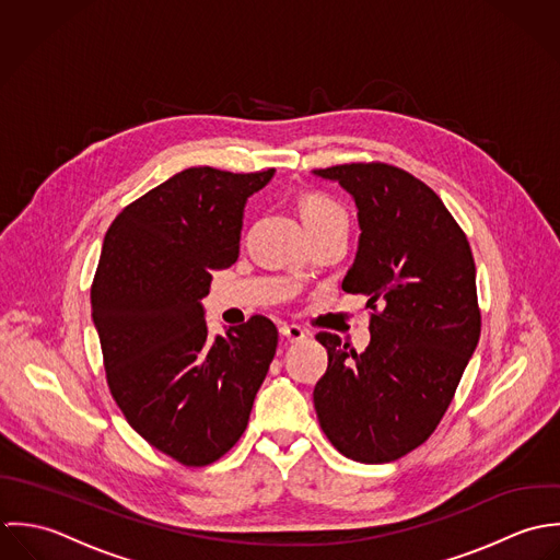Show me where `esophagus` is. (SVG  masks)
I'll list each match as a JSON object with an SVG mask.
<instances>
[{
  "mask_svg": "<svg viewBox=\"0 0 560 560\" xmlns=\"http://www.w3.org/2000/svg\"><path fill=\"white\" fill-rule=\"evenodd\" d=\"M279 334L285 337L288 341H301V339H305L307 337V331L305 329H301V327H296V325H283L281 329H279Z\"/></svg>",
  "mask_w": 560,
  "mask_h": 560,
  "instance_id": "esophagus-1",
  "label": "esophagus"
}]
</instances>
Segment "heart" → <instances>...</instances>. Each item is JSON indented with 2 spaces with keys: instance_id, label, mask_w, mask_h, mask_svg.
<instances>
[{
  "instance_id": "1",
  "label": "heart",
  "mask_w": 560,
  "mask_h": 560,
  "mask_svg": "<svg viewBox=\"0 0 560 560\" xmlns=\"http://www.w3.org/2000/svg\"><path fill=\"white\" fill-rule=\"evenodd\" d=\"M301 214L307 231H318L325 226H346L348 229V214L337 203L336 199L327 195H310L301 203Z\"/></svg>"
}]
</instances>
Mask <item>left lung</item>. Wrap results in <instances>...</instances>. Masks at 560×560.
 <instances>
[{
	"instance_id": "1",
	"label": "left lung",
	"mask_w": 560,
	"mask_h": 560,
	"mask_svg": "<svg viewBox=\"0 0 560 560\" xmlns=\"http://www.w3.org/2000/svg\"><path fill=\"white\" fill-rule=\"evenodd\" d=\"M354 201L359 244L341 281L368 294L370 346L357 354L318 334L329 368L314 407L325 435L348 458L389 463L424 444L446 413L480 337L476 266L442 199L389 164L314 171Z\"/></svg>"
}]
</instances>
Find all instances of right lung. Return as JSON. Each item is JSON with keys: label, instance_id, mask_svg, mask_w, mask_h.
<instances>
[{"label": "right lung", "instance_id": "1", "mask_svg": "<svg viewBox=\"0 0 560 560\" xmlns=\"http://www.w3.org/2000/svg\"><path fill=\"white\" fill-rule=\"evenodd\" d=\"M275 177L186 168L110 224L91 290L108 385L129 427L182 465H208L248 424L277 350L253 316L210 336L212 270L235 264L248 197Z\"/></svg>", "mask_w": 560, "mask_h": 560}]
</instances>
